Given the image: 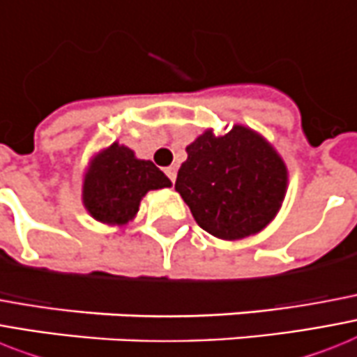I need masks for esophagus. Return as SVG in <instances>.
<instances>
[{
    "label": "esophagus",
    "instance_id": "1",
    "mask_svg": "<svg viewBox=\"0 0 357 357\" xmlns=\"http://www.w3.org/2000/svg\"><path fill=\"white\" fill-rule=\"evenodd\" d=\"M165 174H167V176H169L170 178V181H176V178H178V167H176V165H170V167H167V169H165Z\"/></svg>",
    "mask_w": 357,
    "mask_h": 357
}]
</instances>
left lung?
Listing matches in <instances>:
<instances>
[{"label": "left lung", "instance_id": "8db88e82", "mask_svg": "<svg viewBox=\"0 0 357 357\" xmlns=\"http://www.w3.org/2000/svg\"><path fill=\"white\" fill-rule=\"evenodd\" d=\"M187 153L176 190L208 234L229 242L248 238L279 214L288 167L262 133L244 124H234L224 135L207 128Z\"/></svg>", "mask_w": 357, "mask_h": 357}]
</instances>
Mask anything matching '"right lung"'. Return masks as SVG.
Wrapping results in <instances>:
<instances>
[{"label":"right lung","instance_id":"1","mask_svg":"<svg viewBox=\"0 0 357 357\" xmlns=\"http://www.w3.org/2000/svg\"><path fill=\"white\" fill-rule=\"evenodd\" d=\"M172 187L167 176L149 161L139 159L119 141L91 155L82 179V205L104 225L124 227L139 213L150 190Z\"/></svg>","mask_w":357,"mask_h":357}]
</instances>
